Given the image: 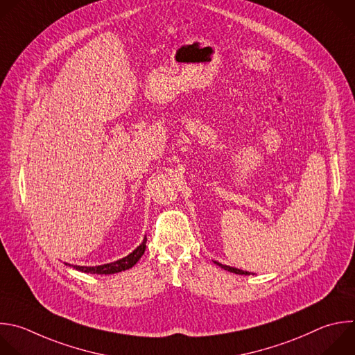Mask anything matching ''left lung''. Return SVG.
Returning a JSON list of instances; mask_svg holds the SVG:
<instances>
[{"mask_svg":"<svg viewBox=\"0 0 355 355\" xmlns=\"http://www.w3.org/2000/svg\"><path fill=\"white\" fill-rule=\"evenodd\" d=\"M217 266H220L221 269H224V270H227V272H231V273H235V275H244V276H250L251 273L250 272H245V270H241V269H237V268H231V266H227V265H221V263H218V262H216V261H213Z\"/></svg>","mask_w":355,"mask_h":355,"instance_id":"1","label":"left lung"}]
</instances>
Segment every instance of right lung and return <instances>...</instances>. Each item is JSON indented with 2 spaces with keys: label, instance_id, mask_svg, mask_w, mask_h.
I'll return each mask as SVG.
<instances>
[{
  "label": "right lung",
  "instance_id": "add662e5",
  "mask_svg": "<svg viewBox=\"0 0 355 355\" xmlns=\"http://www.w3.org/2000/svg\"><path fill=\"white\" fill-rule=\"evenodd\" d=\"M146 241L148 239L145 237L142 244L135 248L130 255H127L123 259H118L115 262L111 263H105V265H98V266H76V265H69L65 263L67 266H72L73 269L83 272V273H92V275H114L118 272H123V270H128L131 269L134 265L138 263V261L142 258V255L145 254L146 250Z\"/></svg>",
  "mask_w": 355,
  "mask_h": 355
}]
</instances>
